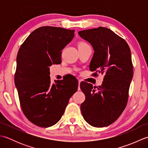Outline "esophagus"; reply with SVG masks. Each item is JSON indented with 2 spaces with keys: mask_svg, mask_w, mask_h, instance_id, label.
Here are the masks:
<instances>
[{
  "mask_svg": "<svg viewBox=\"0 0 148 148\" xmlns=\"http://www.w3.org/2000/svg\"><path fill=\"white\" fill-rule=\"evenodd\" d=\"M81 79H79V81H78V83H79V84L81 83ZM79 90H80V88H79Z\"/></svg>",
  "mask_w": 148,
  "mask_h": 148,
  "instance_id": "34e87169",
  "label": "esophagus"
}]
</instances>
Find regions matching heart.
I'll return each mask as SVG.
<instances>
[{
  "label": "heart",
  "instance_id": "heart-1",
  "mask_svg": "<svg viewBox=\"0 0 148 148\" xmlns=\"http://www.w3.org/2000/svg\"><path fill=\"white\" fill-rule=\"evenodd\" d=\"M84 44H86L85 42H80L79 44H78V46H80V45H84Z\"/></svg>",
  "mask_w": 148,
  "mask_h": 148
}]
</instances>
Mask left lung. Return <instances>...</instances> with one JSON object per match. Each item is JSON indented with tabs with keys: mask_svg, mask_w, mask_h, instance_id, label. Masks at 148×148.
<instances>
[{
	"mask_svg": "<svg viewBox=\"0 0 148 148\" xmlns=\"http://www.w3.org/2000/svg\"><path fill=\"white\" fill-rule=\"evenodd\" d=\"M78 34L95 51L90 70L96 72L93 74L95 76L97 72L104 75L99 88L81 83V90L85 95L81 113L92 126L107 127L119 117L127 104L134 74L130 49L125 39L108 28L100 27Z\"/></svg>",
	"mask_w": 148,
	"mask_h": 148,
	"instance_id": "8db88e82",
	"label": "left lung"
}]
</instances>
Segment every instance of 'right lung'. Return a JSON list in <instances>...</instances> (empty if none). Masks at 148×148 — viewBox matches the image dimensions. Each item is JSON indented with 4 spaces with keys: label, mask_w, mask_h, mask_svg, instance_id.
Wrapping results in <instances>:
<instances>
[{
    "label": "right lung",
    "mask_w": 148,
    "mask_h": 148,
    "mask_svg": "<svg viewBox=\"0 0 148 148\" xmlns=\"http://www.w3.org/2000/svg\"><path fill=\"white\" fill-rule=\"evenodd\" d=\"M74 30L45 26L34 30L18 50L14 83L24 115L33 124L49 127L64 114L78 81L69 76L51 83L49 67L60 64L62 51Z\"/></svg>",
    "instance_id": "obj_1"
}]
</instances>
